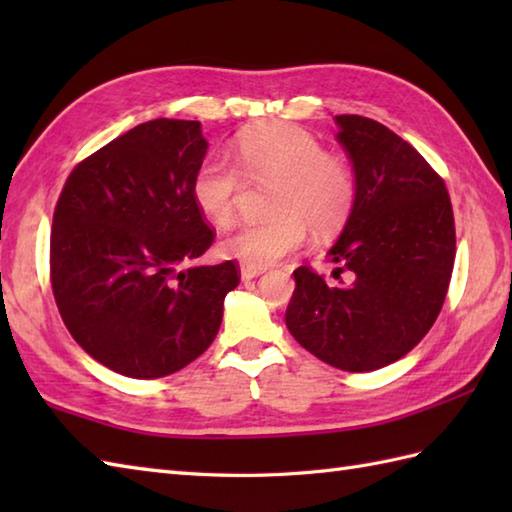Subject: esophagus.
Instances as JSON below:
<instances>
[{
	"label": "esophagus",
	"mask_w": 512,
	"mask_h": 512,
	"mask_svg": "<svg viewBox=\"0 0 512 512\" xmlns=\"http://www.w3.org/2000/svg\"><path fill=\"white\" fill-rule=\"evenodd\" d=\"M262 273H264V268H253V266H246V264L239 266V277H242L244 281L246 279H255V277H259Z\"/></svg>",
	"instance_id": "1"
}]
</instances>
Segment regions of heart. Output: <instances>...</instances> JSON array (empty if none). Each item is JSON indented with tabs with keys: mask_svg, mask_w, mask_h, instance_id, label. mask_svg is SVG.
Returning a JSON list of instances; mask_svg holds the SVG:
<instances>
[{
	"mask_svg": "<svg viewBox=\"0 0 512 512\" xmlns=\"http://www.w3.org/2000/svg\"><path fill=\"white\" fill-rule=\"evenodd\" d=\"M237 158L253 184H275L266 224H244L220 242V253L246 266L266 268L308 242V227L332 235L352 209V173L306 129L288 123L253 127L239 136ZM193 200L206 220L224 226L233 220L242 173L224 158H206L193 176Z\"/></svg>",
	"mask_w": 512,
	"mask_h": 512,
	"instance_id": "1",
	"label": "heart"
}]
</instances>
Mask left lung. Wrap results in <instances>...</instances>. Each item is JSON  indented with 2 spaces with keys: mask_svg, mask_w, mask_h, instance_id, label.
Masks as SVG:
<instances>
[{
  "mask_svg": "<svg viewBox=\"0 0 512 512\" xmlns=\"http://www.w3.org/2000/svg\"><path fill=\"white\" fill-rule=\"evenodd\" d=\"M334 121L354 171L352 211L328 250L336 281L297 268L286 325L323 363L374 372L411 352L438 319L455 259L453 209L407 140L365 116Z\"/></svg>",
  "mask_w": 512,
  "mask_h": 512,
  "instance_id": "left-lung-1",
  "label": "left lung"
}]
</instances>
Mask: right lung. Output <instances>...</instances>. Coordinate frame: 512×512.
I'll use <instances>...</instances> for the list:
<instances>
[{
    "mask_svg": "<svg viewBox=\"0 0 512 512\" xmlns=\"http://www.w3.org/2000/svg\"><path fill=\"white\" fill-rule=\"evenodd\" d=\"M209 143L198 121L156 118L85 158L57 202L52 292L94 361L129 378L187 367L220 330L237 266H198L213 231L193 200Z\"/></svg>",
    "mask_w": 512,
    "mask_h": 512,
    "instance_id": "right-lung-1",
    "label": "right lung"
}]
</instances>
